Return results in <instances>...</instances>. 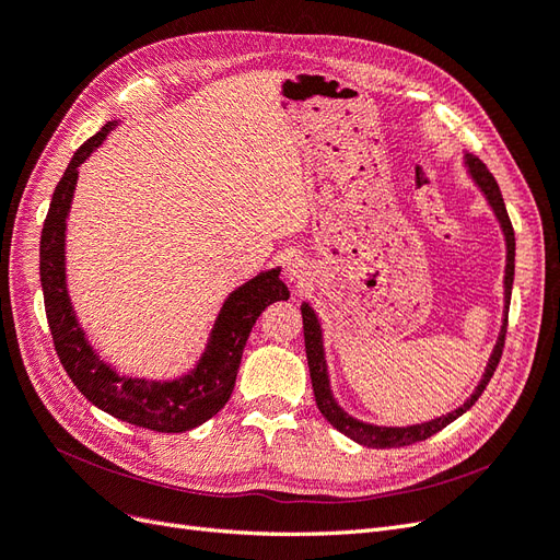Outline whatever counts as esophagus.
Instances as JSON below:
<instances>
[{"mask_svg": "<svg viewBox=\"0 0 560 560\" xmlns=\"http://www.w3.org/2000/svg\"><path fill=\"white\" fill-rule=\"evenodd\" d=\"M285 275H288V279H291V283H295L298 288H302V285H306V283L312 281V277H314V269H312L310 260H304V258L295 256V258L288 260V265H285Z\"/></svg>", "mask_w": 560, "mask_h": 560, "instance_id": "obj_1", "label": "esophagus"}]
</instances>
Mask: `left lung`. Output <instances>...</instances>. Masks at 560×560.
Masks as SVG:
<instances>
[{
	"mask_svg": "<svg viewBox=\"0 0 560 560\" xmlns=\"http://www.w3.org/2000/svg\"><path fill=\"white\" fill-rule=\"evenodd\" d=\"M465 170H467V176L472 178V184L479 188V192L486 197V202H489L493 215L500 223V230L504 234V248H508V262H504V281H502L504 283V312H502L500 335L495 339V347L491 351L489 363H486V370L479 378L477 388L460 407H456L448 413H442V417H438V419H430L425 423H413V425H376V423H368V421H360V419L351 417L347 409H341V405L335 400V395H332L328 363H326V349H323V328H320V320L314 312V306L310 302H302V306H300L302 326H304V349H306V360H310V374H312L316 405L332 428H337L341 435H347L363 446H370V448L407 446V444L432 438L435 432H440L442 428H446L448 423H454L458 417H463V413L479 400V395L483 393L486 384L491 382V376L500 363L502 347H504V332H508V314H510L512 283H514V250H516L514 228H512V221L508 215V209H504L502 192L495 184L493 174L489 172V167H486L479 158L465 153Z\"/></svg>",
	"mask_w": 560,
	"mask_h": 560,
	"instance_id": "1",
	"label": "left lung"
}]
</instances>
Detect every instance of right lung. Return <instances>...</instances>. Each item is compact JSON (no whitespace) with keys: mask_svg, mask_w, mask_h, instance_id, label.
<instances>
[{"mask_svg":"<svg viewBox=\"0 0 560 560\" xmlns=\"http://www.w3.org/2000/svg\"><path fill=\"white\" fill-rule=\"evenodd\" d=\"M120 120H109L90 137L67 165L42 230L39 275L52 345L74 386L112 417L155 432H186L209 421L230 400L242 353L258 316L277 300H288L281 267L262 269L225 298L205 351L197 363L174 378H139L116 372L90 345L67 291V219L79 182V167L93 155Z\"/></svg>","mask_w":560,"mask_h":560,"instance_id":"1","label":"right lung"}]
</instances>
